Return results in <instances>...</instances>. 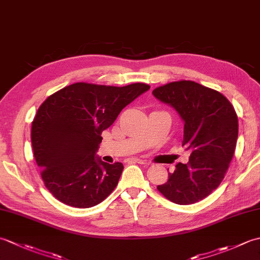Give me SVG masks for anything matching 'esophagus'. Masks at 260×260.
<instances>
[{
  "instance_id": "1",
  "label": "esophagus",
  "mask_w": 260,
  "mask_h": 260,
  "mask_svg": "<svg viewBox=\"0 0 260 260\" xmlns=\"http://www.w3.org/2000/svg\"><path fill=\"white\" fill-rule=\"evenodd\" d=\"M126 162H134V163H139V164H145L144 159H141V158H135V157H131V158H127Z\"/></svg>"
}]
</instances>
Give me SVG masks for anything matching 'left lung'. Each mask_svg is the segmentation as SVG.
Returning a JSON list of instances; mask_svg holds the SVG:
<instances>
[{"instance_id": "8db88e82", "label": "left lung", "mask_w": 260, "mask_h": 260, "mask_svg": "<svg viewBox=\"0 0 260 260\" xmlns=\"http://www.w3.org/2000/svg\"><path fill=\"white\" fill-rule=\"evenodd\" d=\"M152 93L180 115L182 146L191 153L189 162L176 164L157 190L181 206L201 201L221 183L233 159L238 139L235 108L222 93L189 80L170 82Z\"/></svg>"}]
</instances>
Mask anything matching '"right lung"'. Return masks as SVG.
Instances as JSON below:
<instances>
[{
	"label": "right lung",
	"mask_w": 260,
	"mask_h": 260,
	"mask_svg": "<svg viewBox=\"0 0 260 260\" xmlns=\"http://www.w3.org/2000/svg\"><path fill=\"white\" fill-rule=\"evenodd\" d=\"M148 89L141 82L124 87L76 82L42 103L31 141L41 178L54 198L70 207L90 208L113 192L124 167L96 155L102 133Z\"/></svg>",
	"instance_id": "add662e5"
}]
</instances>
